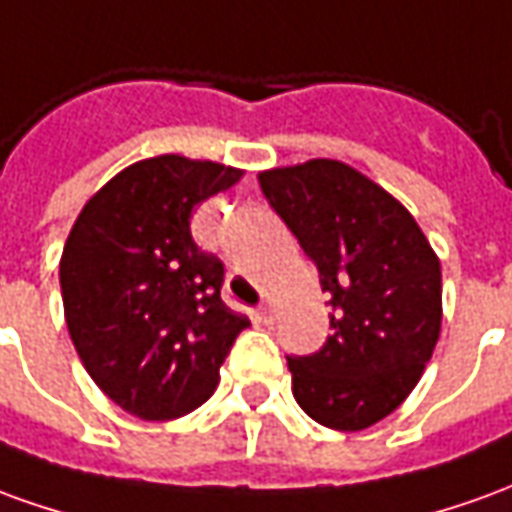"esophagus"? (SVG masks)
Returning <instances> with one entry per match:
<instances>
[{
  "instance_id": "obj_1",
  "label": "esophagus",
  "mask_w": 512,
  "mask_h": 512,
  "mask_svg": "<svg viewBox=\"0 0 512 512\" xmlns=\"http://www.w3.org/2000/svg\"><path fill=\"white\" fill-rule=\"evenodd\" d=\"M257 316L263 318V324H271V318H274V310H271V305H268V302H263V305L257 307Z\"/></svg>"
}]
</instances>
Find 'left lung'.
<instances>
[{"instance_id":"8db88e82","label":"left lung","mask_w":512,"mask_h":512,"mask_svg":"<svg viewBox=\"0 0 512 512\" xmlns=\"http://www.w3.org/2000/svg\"><path fill=\"white\" fill-rule=\"evenodd\" d=\"M257 180L330 293L327 343L288 357L293 396L330 430H366L405 402L430 363L441 263L407 207L341 160L260 171Z\"/></svg>"}]
</instances>
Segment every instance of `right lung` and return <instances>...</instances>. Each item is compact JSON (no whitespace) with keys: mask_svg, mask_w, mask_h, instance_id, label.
<instances>
[{"mask_svg":"<svg viewBox=\"0 0 512 512\" xmlns=\"http://www.w3.org/2000/svg\"><path fill=\"white\" fill-rule=\"evenodd\" d=\"M244 171L160 155L99 188L60 257L82 366L132 416L169 421L207 402L249 318L221 302L224 263L191 238L194 207Z\"/></svg>","mask_w":512,"mask_h":512,"instance_id":"1","label":"right lung"}]
</instances>
